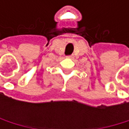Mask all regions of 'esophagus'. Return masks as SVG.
<instances>
[{
  "instance_id": "esophagus-1",
  "label": "esophagus",
  "mask_w": 129,
  "mask_h": 129,
  "mask_svg": "<svg viewBox=\"0 0 129 129\" xmlns=\"http://www.w3.org/2000/svg\"><path fill=\"white\" fill-rule=\"evenodd\" d=\"M68 57L69 58H72V55H69V56H68Z\"/></svg>"
}]
</instances>
